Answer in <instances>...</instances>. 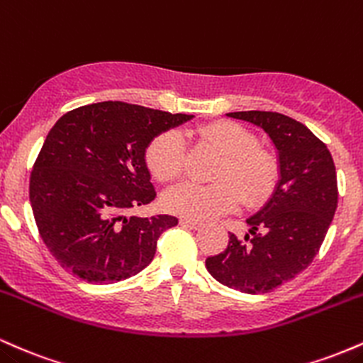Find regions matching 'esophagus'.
Here are the masks:
<instances>
[{
    "instance_id": "34e87169",
    "label": "esophagus",
    "mask_w": 363,
    "mask_h": 363,
    "mask_svg": "<svg viewBox=\"0 0 363 363\" xmlns=\"http://www.w3.org/2000/svg\"><path fill=\"white\" fill-rule=\"evenodd\" d=\"M182 226L185 228H190V230H197V228H201L202 225L199 221H194V219H182L180 221Z\"/></svg>"
}]
</instances>
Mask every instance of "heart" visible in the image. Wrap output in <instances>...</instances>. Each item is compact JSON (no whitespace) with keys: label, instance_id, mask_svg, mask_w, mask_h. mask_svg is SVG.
<instances>
[{"label":"heart","instance_id":"heart-1","mask_svg":"<svg viewBox=\"0 0 363 363\" xmlns=\"http://www.w3.org/2000/svg\"><path fill=\"white\" fill-rule=\"evenodd\" d=\"M197 137L221 154L211 185L185 182L162 197L168 213L202 221L230 213L240 202L259 206L266 202L278 185L279 166L269 150L259 147L250 130L235 121H213L197 128ZM145 162L160 182H173L185 169V144L174 130L162 132L149 144Z\"/></svg>","mask_w":363,"mask_h":363}]
</instances>
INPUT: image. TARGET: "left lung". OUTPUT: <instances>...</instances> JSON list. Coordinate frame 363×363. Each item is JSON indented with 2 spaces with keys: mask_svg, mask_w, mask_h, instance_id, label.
Returning <instances> with one entry per match:
<instances>
[{
  "mask_svg": "<svg viewBox=\"0 0 363 363\" xmlns=\"http://www.w3.org/2000/svg\"><path fill=\"white\" fill-rule=\"evenodd\" d=\"M228 116L266 130L279 152L281 180L271 201L247 219L250 234L230 233L221 254L206 259L214 279L243 293H267L311 266L337 207L336 168L328 145L300 121L276 111Z\"/></svg>",
  "mask_w": 363,
  "mask_h": 363,
  "instance_id": "8db88e82",
  "label": "left lung"
}]
</instances>
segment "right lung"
I'll list each match as a JSON object with an SVG mask.
<instances>
[{
	"mask_svg": "<svg viewBox=\"0 0 363 363\" xmlns=\"http://www.w3.org/2000/svg\"><path fill=\"white\" fill-rule=\"evenodd\" d=\"M190 118L104 101L56 121L34 162L28 195L40 238L63 269L109 284L149 266L160 236L178 219L125 214L156 199L145 164L150 140Z\"/></svg>",
	"mask_w": 363,
	"mask_h": 363,
	"instance_id": "right-lung-1",
	"label": "right lung"
}]
</instances>
